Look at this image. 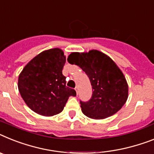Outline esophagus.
I'll list each match as a JSON object with an SVG mask.
<instances>
[{"label":"esophagus","mask_w":154,"mask_h":154,"mask_svg":"<svg viewBox=\"0 0 154 154\" xmlns=\"http://www.w3.org/2000/svg\"><path fill=\"white\" fill-rule=\"evenodd\" d=\"M75 90H76V92H77V94L78 95V87L75 88Z\"/></svg>","instance_id":"1"}]
</instances>
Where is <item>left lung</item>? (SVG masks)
Listing matches in <instances>:
<instances>
[{"label":"left lung","instance_id":"1","mask_svg":"<svg viewBox=\"0 0 154 154\" xmlns=\"http://www.w3.org/2000/svg\"><path fill=\"white\" fill-rule=\"evenodd\" d=\"M67 60L81 67L91 82V99L80 101L85 116L97 120L105 119L122 108L128 97V86L122 71L108 55L91 50L71 53Z\"/></svg>","mask_w":154,"mask_h":154}]
</instances>
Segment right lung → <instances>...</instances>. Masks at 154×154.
I'll list each match as a JSON object with an SVG mask.
<instances>
[{
  "mask_svg": "<svg viewBox=\"0 0 154 154\" xmlns=\"http://www.w3.org/2000/svg\"><path fill=\"white\" fill-rule=\"evenodd\" d=\"M66 56L60 48L46 50L27 63L19 76L22 98L35 113L51 117L61 113L74 89L66 86L63 74Z\"/></svg>",
  "mask_w": 154,
  "mask_h": 154,
  "instance_id": "1",
  "label": "right lung"
}]
</instances>
